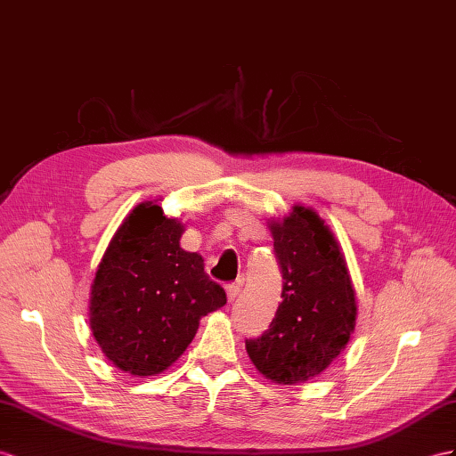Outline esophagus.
<instances>
[{
	"label": "esophagus",
	"instance_id": "esophagus-1",
	"mask_svg": "<svg viewBox=\"0 0 456 456\" xmlns=\"http://www.w3.org/2000/svg\"><path fill=\"white\" fill-rule=\"evenodd\" d=\"M225 290H227V300L235 302L239 298V293H240V285H227Z\"/></svg>",
	"mask_w": 456,
	"mask_h": 456
}]
</instances>
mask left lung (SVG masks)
I'll return each instance as SVG.
<instances>
[{
    "mask_svg": "<svg viewBox=\"0 0 456 456\" xmlns=\"http://www.w3.org/2000/svg\"><path fill=\"white\" fill-rule=\"evenodd\" d=\"M283 273L281 305L247 353L265 379L295 385L316 378L341 354L356 325V297L345 256L325 221L305 206L270 219Z\"/></svg>",
    "mask_w": 456,
    "mask_h": 456,
    "instance_id": "obj_1",
    "label": "left lung"
}]
</instances>
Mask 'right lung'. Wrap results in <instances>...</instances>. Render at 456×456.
Returning <instances> with one entry per match:
<instances>
[{"instance_id": "right-lung-1", "label": "right lung", "mask_w": 456, "mask_h": 456, "mask_svg": "<svg viewBox=\"0 0 456 456\" xmlns=\"http://www.w3.org/2000/svg\"><path fill=\"white\" fill-rule=\"evenodd\" d=\"M184 225L156 202L138 204L110 240L90 293V330L115 368L131 376L167 370L202 316L227 302L200 254L181 248Z\"/></svg>"}]
</instances>
